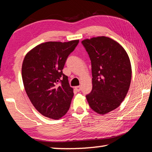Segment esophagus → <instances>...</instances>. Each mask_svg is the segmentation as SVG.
<instances>
[{"label": "esophagus", "instance_id": "obj_1", "mask_svg": "<svg viewBox=\"0 0 152 152\" xmlns=\"http://www.w3.org/2000/svg\"><path fill=\"white\" fill-rule=\"evenodd\" d=\"M75 89L76 90L77 92H80L81 91V86H75Z\"/></svg>", "mask_w": 152, "mask_h": 152}]
</instances>
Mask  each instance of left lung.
<instances>
[{
  "instance_id": "1",
  "label": "left lung",
  "mask_w": 152,
  "mask_h": 152,
  "mask_svg": "<svg viewBox=\"0 0 152 152\" xmlns=\"http://www.w3.org/2000/svg\"><path fill=\"white\" fill-rule=\"evenodd\" d=\"M82 44L91 61L92 89L86 95L89 106L104 115L123 101L132 80V66L121 45L109 37L84 39Z\"/></svg>"
}]
</instances>
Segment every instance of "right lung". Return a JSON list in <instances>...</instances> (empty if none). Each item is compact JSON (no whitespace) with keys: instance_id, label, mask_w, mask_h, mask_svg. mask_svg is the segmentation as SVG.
I'll use <instances>...</instances> for the list:
<instances>
[{"instance_id":"add662e5","label":"right lung","mask_w":152,"mask_h":152,"mask_svg":"<svg viewBox=\"0 0 152 152\" xmlns=\"http://www.w3.org/2000/svg\"><path fill=\"white\" fill-rule=\"evenodd\" d=\"M79 40L49 42L38 45L25 56L22 78L28 97L43 116L58 119L68 112L73 88L62 70Z\"/></svg>"}]
</instances>
